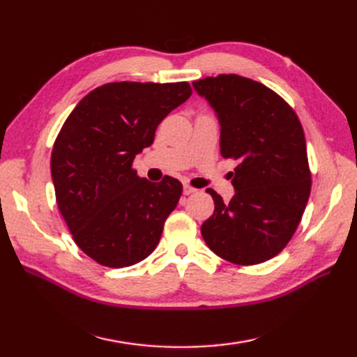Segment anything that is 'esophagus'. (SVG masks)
<instances>
[{"instance_id": "esophagus-1", "label": "esophagus", "mask_w": 357, "mask_h": 357, "mask_svg": "<svg viewBox=\"0 0 357 357\" xmlns=\"http://www.w3.org/2000/svg\"><path fill=\"white\" fill-rule=\"evenodd\" d=\"M198 192V188H195V187H192V185H184V195H193V193H196Z\"/></svg>"}]
</instances>
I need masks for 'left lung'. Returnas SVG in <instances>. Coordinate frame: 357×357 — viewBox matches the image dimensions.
Here are the masks:
<instances>
[{
  "label": "left lung",
  "instance_id": "obj_1",
  "mask_svg": "<svg viewBox=\"0 0 357 357\" xmlns=\"http://www.w3.org/2000/svg\"><path fill=\"white\" fill-rule=\"evenodd\" d=\"M193 87L216 113L221 155L238 162L230 202L207 188L215 211L202 238L229 262L268 261L291 239L312 190L304 128L290 105L257 81L231 73Z\"/></svg>",
  "mask_w": 357,
  "mask_h": 357
}]
</instances>
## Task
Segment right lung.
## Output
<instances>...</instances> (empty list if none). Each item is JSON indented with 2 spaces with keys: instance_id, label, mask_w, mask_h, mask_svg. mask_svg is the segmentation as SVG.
Instances as JSON below:
<instances>
[{
  "instance_id": "right-lung-1",
  "label": "right lung",
  "mask_w": 357,
  "mask_h": 357,
  "mask_svg": "<svg viewBox=\"0 0 357 357\" xmlns=\"http://www.w3.org/2000/svg\"><path fill=\"white\" fill-rule=\"evenodd\" d=\"M190 95L188 82H109L82 98L59 130L50 159L58 208L98 264L128 267L156 248L183 184L172 176L150 183L132 164Z\"/></svg>"
}]
</instances>
